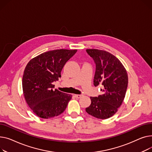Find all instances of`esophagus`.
Wrapping results in <instances>:
<instances>
[{
  "label": "esophagus",
  "instance_id": "1",
  "mask_svg": "<svg viewBox=\"0 0 152 152\" xmlns=\"http://www.w3.org/2000/svg\"><path fill=\"white\" fill-rule=\"evenodd\" d=\"M75 97H77V98H78V99H79V98L82 97L83 96V94H75Z\"/></svg>",
  "mask_w": 152,
  "mask_h": 152
}]
</instances>
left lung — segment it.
<instances>
[{"mask_svg": "<svg viewBox=\"0 0 152 152\" xmlns=\"http://www.w3.org/2000/svg\"><path fill=\"white\" fill-rule=\"evenodd\" d=\"M86 51L96 64L93 84L103 87L102 94L90 97L91 103L86 112L97 118H109L117 112L125 97L128 83L127 72L120 60L111 53L97 49Z\"/></svg>", "mask_w": 152, "mask_h": 152, "instance_id": "left-lung-1", "label": "left lung"}]
</instances>
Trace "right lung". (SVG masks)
I'll list each match as a JSON object with an SVG mask.
<instances>
[{
  "label": "right lung",
  "instance_id": "right-lung-1",
  "mask_svg": "<svg viewBox=\"0 0 152 152\" xmlns=\"http://www.w3.org/2000/svg\"><path fill=\"white\" fill-rule=\"evenodd\" d=\"M77 50H55L32 59L23 77V90L26 101L38 117L48 119L56 117L67 107L72 95L53 90L54 82L61 77V70Z\"/></svg>",
  "mask_w": 152,
  "mask_h": 152
}]
</instances>
